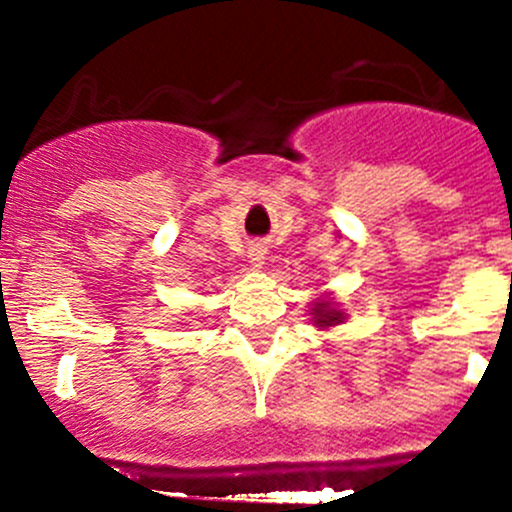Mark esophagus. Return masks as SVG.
<instances>
[{
	"mask_svg": "<svg viewBox=\"0 0 512 512\" xmlns=\"http://www.w3.org/2000/svg\"><path fill=\"white\" fill-rule=\"evenodd\" d=\"M265 255H267V250L262 245H252L250 250H247V260L252 262V267H260L262 260H265Z\"/></svg>",
	"mask_w": 512,
	"mask_h": 512,
	"instance_id": "1",
	"label": "esophagus"
}]
</instances>
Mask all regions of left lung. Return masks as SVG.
Wrapping results in <instances>:
<instances>
[{
  "mask_svg": "<svg viewBox=\"0 0 512 512\" xmlns=\"http://www.w3.org/2000/svg\"><path fill=\"white\" fill-rule=\"evenodd\" d=\"M312 312H314V319H317L319 327H329V324H334V322H342V312L332 309L327 302L314 304Z\"/></svg>",
  "mask_w": 512,
  "mask_h": 512,
  "instance_id": "obj_1",
  "label": "left lung"
}]
</instances>
